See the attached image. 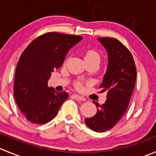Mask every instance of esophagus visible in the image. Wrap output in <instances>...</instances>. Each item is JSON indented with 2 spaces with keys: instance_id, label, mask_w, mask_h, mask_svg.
I'll use <instances>...</instances> for the list:
<instances>
[{
  "instance_id": "34e87169",
  "label": "esophagus",
  "mask_w": 156,
  "mask_h": 156,
  "mask_svg": "<svg viewBox=\"0 0 156 156\" xmlns=\"http://www.w3.org/2000/svg\"><path fill=\"white\" fill-rule=\"evenodd\" d=\"M73 97L76 99L77 101H85L86 100V98H84L83 96H79V95L77 94H74Z\"/></svg>"
}]
</instances>
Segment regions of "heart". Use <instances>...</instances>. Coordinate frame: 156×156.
Instances as JSON below:
<instances>
[{
    "label": "heart",
    "instance_id": "1",
    "mask_svg": "<svg viewBox=\"0 0 156 156\" xmlns=\"http://www.w3.org/2000/svg\"><path fill=\"white\" fill-rule=\"evenodd\" d=\"M84 59L85 61H93V60H96V61H100V55L97 51L94 50H88L85 52L84 54ZM76 88H81V83L80 82H77L76 83Z\"/></svg>",
    "mask_w": 156,
    "mask_h": 156
}]
</instances>
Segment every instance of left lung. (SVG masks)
<instances>
[{
    "label": "left lung",
    "instance_id": "left-lung-1",
    "mask_svg": "<svg viewBox=\"0 0 156 156\" xmlns=\"http://www.w3.org/2000/svg\"><path fill=\"white\" fill-rule=\"evenodd\" d=\"M98 41L109 57L107 70L99 86L107 99L103 105L93 101L99 109L96 115L85 119V123L90 129L102 133L114 127L127 111L136 83V67L133 55L119 40L99 37Z\"/></svg>",
    "mask_w": 156,
    "mask_h": 156
}]
</instances>
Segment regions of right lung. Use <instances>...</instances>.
<instances>
[{
  "mask_svg": "<svg viewBox=\"0 0 156 156\" xmlns=\"http://www.w3.org/2000/svg\"><path fill=\"white\" fill-rule=\"evenodd\" d=\"M82 39L80 36L49 32L37 37L23 50L16 68L14 94L28 121L45 124L57 115L69 95L50 88L47 82L51 73L62 66L69 49Z\"/></svg>",
  "mask_w": 156,
  "mask_h": 156,
  "instance_id": "right-lung-1",
  "label": "right lung"
}]
</instances>
